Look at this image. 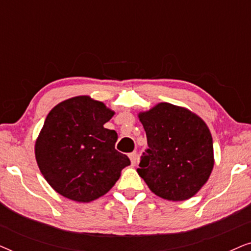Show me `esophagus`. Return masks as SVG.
<instances>
[{
    "label": "esophagus",
    "mask_w": 251,
    "mask_h": 251,
    "mask_svg": "<svg viewBox=\"0 0 251 251\" xmlns=\"http://www.w3.org/2000/svg\"><path fill=\"white\" fill-rule=\"evenodd\" d=\"M129 157H130V161H131V164L132 166H135L137 163V159H138V155H137V152H132L129 154Z\"/></svg>",
    "instance_id": "34e87169"
}]
</instances>
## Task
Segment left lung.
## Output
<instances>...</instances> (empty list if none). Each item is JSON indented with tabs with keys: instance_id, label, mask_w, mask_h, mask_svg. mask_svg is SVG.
Instances as JSON below:
<instances>
[{
	"instance_id": "8db88e82",
	"label": "left lung",
	"mask_w": 251,
	"mask_h": 251,
	"mask_svg": "<svg viewBox=\"0 0 251 251\" xmlns=\"http://www.w3.org/2000/svg\"><path fill=\"white\" fill-rule=\"evenodd\" d=\"M147 145L139 176L157 197L183 201L205 184L214 167L212 137L203 120L169 102L139 114Z\"/></svg>"
}]
</instances>
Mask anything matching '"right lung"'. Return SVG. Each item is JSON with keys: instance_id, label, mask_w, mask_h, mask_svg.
<instances>
[{"instance_id": "add662e5", "label": "right lung", "mask_w": 251, "mask_h": 251, "mask_svg": "<svg viewBox=\"0 0 251 251\" xmlns=\"http://www.w3.org/2000/svg\"><path fill=\"white\" fill-rule=\"evenodd\" d=\"M114 115L88 96L67 99L51 109L35 143L41 173L54 191L77 202L107 193L129 166L115 150L118 133L104 128Z\"/></svg>"}]
</instances>
